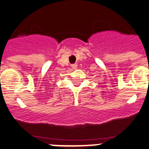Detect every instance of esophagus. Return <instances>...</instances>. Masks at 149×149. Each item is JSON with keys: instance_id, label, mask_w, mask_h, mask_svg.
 I'll return each mask as SVG.
<instances>
[{"instance_id": "esophagus-1", "label": "esophagus", "mask_w": 149, "mask_h": 149, "mask_svg": "<svg viewBox=\"0 0 149 149\" xmlns=\"http://www.w3.org/2000/svg\"><path fill=\"white\" fill-rule=\"evenodd\" d=\"M77 64H72V68H73V69H76V68H77Z\"/></svg>"}]
</instances>
